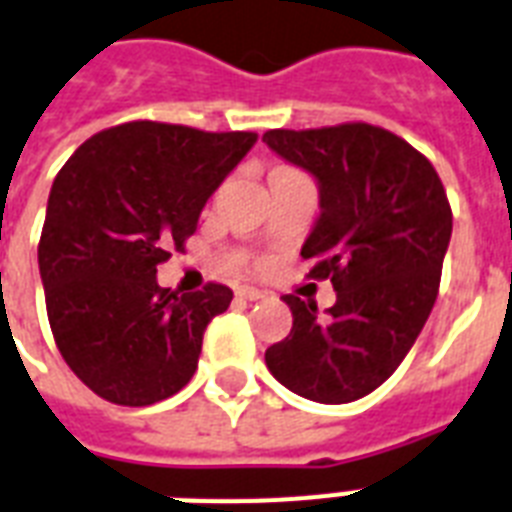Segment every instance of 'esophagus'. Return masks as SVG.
<instances>
[{
	"label": "esophagus",
	"mask_w": 512,
	"mask_h": 512,
	"mask_svg": "<svg viewBox=\"0 0 512 512\" xmlns=\"http://www.w3.org/2000/svg\"><path fill=\"white\" fill-rule=\"evenodd\" d=\"M236 295H239V298H244V300L265 298V292L257 290V287H239V290H236Z\"/></svg>",
	"instance_id": "esophagus-1"
}]
</instances>
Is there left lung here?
I'll use <instances>...</instances> for the list:
<instances>
[{
	"label": "left lung",
	"mask_w": 512,
	"mask_h": 512,
	"mask_svg": "<svg viewBox=\"0 0 512 512\" xmlns=\"http://www.w3.org/2000/svg\"><path fill=\"white\" fill-rule=\"evenodd\" d=\"M263 142L317 182L319 217L300 255L335 290L325 314L284 295L292 330L265 365L314 403L360 400L395 373L435 306L451 241L443 182L405 139L368 123L276 128Z\"/></svg>",
	"instance_id": "8db88e82"
}]
</instances>
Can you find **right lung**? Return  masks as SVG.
<instances>
[{
    "instance_id": "add662e5",
    "label": "right lung",
    "mask_w": 512,
    "mask_h": 512,
    "mask_svg": "<svg viewBox=\"0 0 512 512\" xmlns=\"http://www.w3.org/2000/svg\"><path fill=\"white\" fill-rule=\"evenodd\" d=\"M255 142L136 120L91 136L58 171L37 252L50 330L109 403H161L193 378L206 325L233 292H171L155 273Z\"/></svg>"
}]
</instances>
